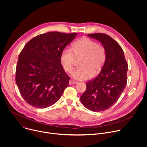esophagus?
I'll list each match as a JSON object with an SVG mask.
<instances>
[{"label":"esophagus","mask_w":147,"mask_h":147,"mask_svg":"<svg viewBox=\"0 0 147 147\" xmlns=\"http://www.w3.org/2000/svg\"><path fill=\"white\" fill-rule=\"evenodd\" d=\"M77 81H76L74 80H70L69 81V84L70 85H72V84H77Z\"/></svg>","instance_id":"1"}]
</instances>
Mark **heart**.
<instances>
[{
    "label": "heart",
    "instance_id": "1",
    "mask_svg": "<svg viewBox=\"0 0 147 147\" xmlns=\"http://www.w3.org/2000/svg\"><path fill=\"white\" fill-rule=\"evenodd\" d=\"M80 66L72 73V77L78 80H88L99 73L107 59L105 47L90 38H81L71 45V49L65 48L62 50L60 61L67 73L73 70L76 58H80Z\"/></svg>",
    "mask_w": 147,
    "mask_h": 147
}]
</instances>
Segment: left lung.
<instances>
[{
  "label": "left lung",
  "mask_w": 147,
  "mask_h": 147,
  "mask_svg": "<svg viewBox=\"0 0 147 147\" xmlns=\"http://www.w3.org/2000/svg\"><path fill=\"white\" fill-rule=\"evenodd\" d=\"M88 36L99 40L107 52L106 61L98 76L86 83L80 100L87 109L101 112L110 108L119 99L127 84V62L117 42L103 33Z\"/></svg>",
  "instance_id": "left-lung-1"
}]
</instances>
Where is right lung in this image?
<instances>
[{
	"label": "right lung",
	"mask_w": 147,
	"mask_h": 147,
	"mask_svg": "<svg viewBox=\"0 0 147 147\" xmlns=\"http://www.w3.org/2000/svg\"><path fill=\"white\" fill-rule=\"evenodd\" d=\"M77 35L57 31L42 34L28 42L20 53L16 82L22 97L31 106L48 108L63 94L70 77L61 66L60 56Z\"/></svg>",
	"instance_id": "obj_1"
}]
</instances>
